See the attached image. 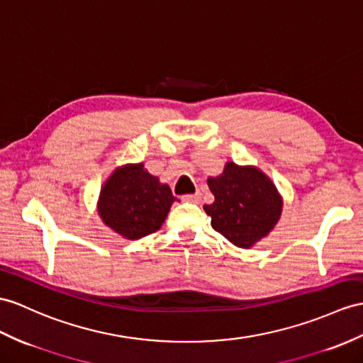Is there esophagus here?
I'll return each mask as SVG.
<instances>
[{
	"instance_id": "esophagus-1",
	"label": "esophagus",
	"mask_w": 363,
	"mask_h": 363,
	"mask_svg": "<svg viewBox=\"0 0 363 363\" xmlns=\"http://www.w3.org/2000/svg\"><path fill=\"white\" fill-rule=\"evenodd\" d=\"M183 201H189V203H199L201 200V194L196 192V194H186V196L182 197Z\"/></svg>"
}]
</instances>
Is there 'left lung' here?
Wrapping results in <instances>:
<instances>
[{
    "label": "left lung",
    "mask_w": 363,
    "mask_h": 363,
    "mask_svg": "<svg viewBox=\"0 0 363 363\" xmlns=\"http://www.w3.org/2000/svg\"><path fill=\"white\" fill-rule=\"evenodd\" d=\"M208 184L214 203L203 209L211 225L238 248H250L277 223L281 199L267 175L255 167L228 163L218 177H209Z\"/></svg>",
    "instance_id": "obj_1"
}]
</instances>
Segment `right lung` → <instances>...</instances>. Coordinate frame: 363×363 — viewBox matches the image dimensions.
Segmentation results:
<instances>
[{
    "mask_svg": "<svg viewBox=\"0 0 363 363\" xmlns=\"http://www.w3.org/2000/svg\"><path fill=\"white\" fill-rule=\"evenodd\" d=\"M175 200L171 188L145 171L143 164H128L106 182L99 212L115 233L135 240L162 228Z\"/></svg>",
    "mask_w": 363,
    "mask_h": 363,
    "instance_id": "1",
    "label": "right lung"
}]
</instances>
